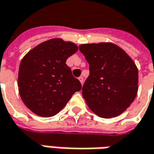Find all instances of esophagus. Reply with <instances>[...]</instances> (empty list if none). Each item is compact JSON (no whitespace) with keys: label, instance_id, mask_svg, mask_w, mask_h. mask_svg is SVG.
Wrapping results in <instances>:
<instances>
[{"label":"esophagus","instance_id":"esophagus-1","mask_svg":"<svg viewBox=\"0 0 154 154\" xmlns=\"http://www.w3.org/2000/svg\"><path fill=\"white\" fill-rule=\"evenodd\" d=\"M78 80H79V81H80V82H81V84H83V82H84V81H83V77H78Z\"/></svg>","mask_w":154,"mask_h":154}]
</instances>
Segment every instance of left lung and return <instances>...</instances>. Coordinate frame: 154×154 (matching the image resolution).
I'll list each match as a JSON object with an SVG mask.
<instances>
[{
  "instance_id": "1",
  "label": "left lung",
  "mask_w": 154,
  "mask_h": 154,
  "mask_svg": "<svg viewBox=\"0 0 154 154\" xmlns=\"http://www.w3.org/2000/svg\"><path fill=\"white\" fill-rule=\"evenodd\" d=\"M79 50L89 64V76L82 89L88 106L104 119L123 113L138 91L135 62L112 42L82 44Z\"/></svg>"
}]
</instances>
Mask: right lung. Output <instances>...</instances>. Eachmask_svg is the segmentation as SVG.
I'll use <instances>...</instances> for the list:
<instances>
[{
  "label": "right lung",
  "mask_w": 154,
  "mask_h": 154,
  "mask_svg": "<svg viewBox=\"0 0 154 154\" xmlns=\"http://www.w3.org/2000/svg\"><path fill=\"white\" fill-rule=\"evenodd\" d=\"M78 49L72 42L53 38L29 51L20 62L18 86L24 104L35 114L49 118L65 107L82 85L66 60Z\"/></svg>",
  "instance_id": "right-lung-1"
}]
</instances>
